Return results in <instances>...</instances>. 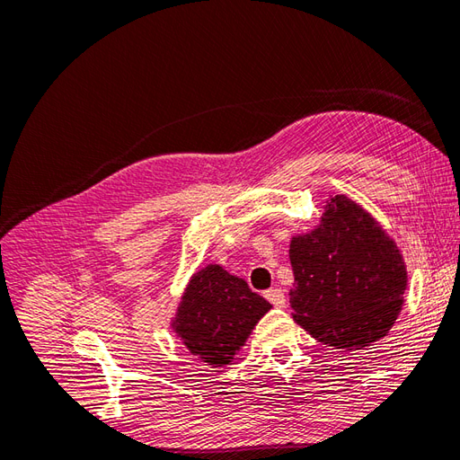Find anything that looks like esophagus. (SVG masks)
<instances>
[{"label":"esophagus","instance_id":"1","mask_svg":"<svg viewBox=\"0 0 460 460\" xmlns=\"http://www.w3.org/2000/svg\"><path fill=\"white\" fill-rule=\"evenodd\" d=\"M264 297H267L274 307H286V296L280 288H272L269 291H264Z\"/></svg>","mask_w":460,"mask_h":460}]
</instances>
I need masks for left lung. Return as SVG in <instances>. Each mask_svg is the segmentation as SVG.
I'll return each instance as SVG.
<instances>
[{
  "label": "left lung",
  "mask_w": 460,
  "mask_h": 460,
  "mask_svg": "<svg viewBox=\"0 0 460 460\" xmlns=\"http://www.w3.org/2000/svg\"><path fill=\"white\" fill-rule=\"evenodd\" d=\"M294 320L336 349H363L392 330L407 289L399 247L353 199L326 201L320 225L289 243Z\"/></svg>",
  "instance_id": "1"
}]
</instances>
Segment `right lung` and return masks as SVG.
<instances>
[{
    "instance_id": "right-lung-1",
    "label": "right lung",
    "mask_w": 460,
    "mask_h": 460,
    "mask_svg": "<svg viewBox=\"0 0 460 460\" xmlns=\"http://www.w3.org/2000/svg\"><path fill=\"white\" fill-rule=\"evenodd\" d=\"M270 307L242 278L220 264H207L188 282L172 330L191 355L213 367H225Z\"/></svg>"
}]
</instances>
